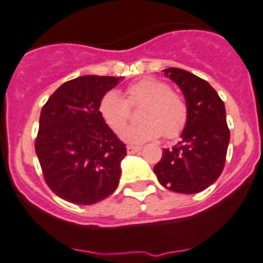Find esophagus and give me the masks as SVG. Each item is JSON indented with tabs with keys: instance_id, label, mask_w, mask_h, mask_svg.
<instances>
[{
	"instance_id": "obj_1",
	"label": "esophagus",
	"mask_w": 263,
	"mask_h": 263,
	"mask_svg": "<svg viewBox=\"0 0 263 263\" xmlns=\"http://www.w3.org/2000/svg\"><path fill=\"white\" fill-rule=\"evenodd\" d=\"M140 151H141V148H140V146H132V145L127 146V153L128 154H135Z\"/></svg>"
}]
</instances>
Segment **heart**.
Masks as SVG:
<instances>
[{"label":"heart","mask_w":263,"mask_h":263,"mask_svg":"<svg viewBox=\"0 0 263 263\" xmlns=\"http://www.w3.org/2000/svg\"><path fill=\"white\" fill-rule=\"evenodd\" d=\"M144 105L140 111L141 123L127 128L123 140L128 144H144L165 135L167 139L180 136L188 123L190 109L185 98L165 82L145 78L129 84L126 100L117 90H109L98 102V114L104 123L122 134L129 119V106Z\"/></svg>","instance_id":"b5f03b06"}]
</instances>
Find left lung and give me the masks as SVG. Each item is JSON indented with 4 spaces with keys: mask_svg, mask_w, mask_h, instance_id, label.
Here are the masks:
<instances>
[{
    "mask_svg": "<svg viewBox=\"0 0 263 263\" xmlns=\"http://www.w3.org/2000/svg\"><path fill=\"white\" fill-rule=\"evenodd\" d=\"M163 72L183 92L190 118L178 145L163 149L154 174L173 192L198 193L212 185L224 167L230 143L224 102L209 83L192 72L176 67Z\"/></svg>",
    "mask_w": 263,
    "mask_h": 263,
    "instance_id": "left-lung-1",
    "label": "left lung"
}]
</instances>
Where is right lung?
Here are the masks:
<instances>
[{
	"label": "right lung",
	"instance_id": "add662e5",
	"mask_svg": "<svg viewBox=\"0 0 263 263\" xmlns=\"http://www.w3.org/2000/svg\"><path fill=\"white\" fill-rule=\"evenodd\" d=\"M122 78L85 75L66 82L41 109L36 154L58 197L92 205L119 184L127 149L98 114V102Z\"/></svg>",
	"mask_w": 263,
	"mask_h": 263
}]
</instances>
